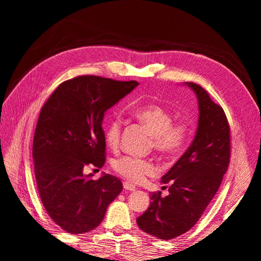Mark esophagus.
<instances>
[{"instance_id": "1", "label": "esophagus", "mask_w": 261, "mask_h": 261, "mask_svg": "<svg viewBox=\"0 0 261 261\" xmlns=\"http://www.w3.org/2000/svg\"><path fill=\"white\" fill-rule=\"evenodd\" d=\"M123 187H124L125 191H129V192H134L136 189V187L134 186V185H132L130 183H128V181H124Z\"/></svg>"}]
</instances>
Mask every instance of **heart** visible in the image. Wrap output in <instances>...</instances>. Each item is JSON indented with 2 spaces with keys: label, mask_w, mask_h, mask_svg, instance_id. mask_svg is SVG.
Masks as SVG:
<instances>
[{
  "label": "heart",
  "mask_w": 261,
  "mask_h": 261,
  "mask_svg": "<svg viewBox=\"0 0 261 261\" xmlns=\"http://www.w3.org/2000/svg\"><path fill=\"white\" fill-rule=\"evenodd\" d=\"M135 115L148 128L152 136V146L158 152L172 156L183 150L189 137L188 126L184 123L173 124V116L167 110L151 105L137 109ZM122 126L120 117H114L107 124L105 138L109 147L116 148L120 144ZM113 169L121 176L135 184L143 181L147 176L153 175L155 172L154 164L150 160L130 155L116 159L113 162Z\"/></svg>",
  "instance_id": "1"
}]
</instances>
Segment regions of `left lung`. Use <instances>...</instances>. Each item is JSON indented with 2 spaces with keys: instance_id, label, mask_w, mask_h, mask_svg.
Returning a JSON list of instances; mask_svg holds the SVG:
<instances>
[{
  "instance_id": "obj_1",
  "label": "left lung",
  "mask_w": 261,
  "mask_h": 261,
  "mask_svg": "<svg viewBox=\"0 0 261 261\" xmlns=\"http://www.w3.org/2000/svg\"><path fill=\"white\" fill-rule=\"evenodd\" d=\"M184 85L198 101L195 138L161 178L169 186V195L152 193L150 206L136 220L140 230L160 240L174 239L191 230L217 194L230 163V126L223 109L201 86Z\"/></svg>"
}]
</instances>
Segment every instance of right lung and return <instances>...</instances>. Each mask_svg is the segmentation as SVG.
I'll list each match as a JSON object with an SVG mask.
<instances>
[{
	"label": "right lung",
	"instance_id": "add662e5",
	"mask_svg": "<svg viewBox=\"0 0 261 261\" xmlns=\"http://www.w3.org/2000/svg\"><path fill=\"white\" fill-rule=\"evenodd\" d=\"M138 85L78 76L62 83L41 109L33 145L38 191L51 219L70 234L94 230L122 192L117 177L92 179L84 169L103 167L105 114Z\"/></svg>",
	"mask_w": 261,
	"mask_h": 261
}]
</instances>
